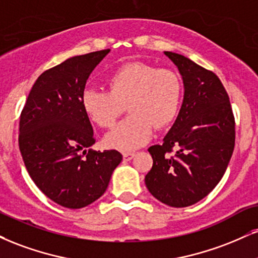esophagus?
<instances>
[{
	"label": "esophagus",
	"instance_id": "34e87169",
	"mask_svg": "<svg viewBox=\"0 0 258 258\" xmlns=\"http://www.w3.org/2000/svg\"><path fill=\"white\" fill-rule=\"evenodd\" d=\"M135 156H136L135 153H123L122 154V157H123V160H125V161L132 160Z\"/></svg>",
	"mask_w": 258,
	"mask_h": 258
}]
</instances>
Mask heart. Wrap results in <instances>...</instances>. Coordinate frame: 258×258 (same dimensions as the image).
<instances>
[{
  "instance_id": "1",
  "label": "heart",
  "mask_w": 258,
  "mask_h": 258,
  "mask_svg": "<svg viewBox=\"0 0 258 258\" xmlns=\"http://www.w3.org/2000/svg\"><path fill=\"white\" fill-rule=\"evenodd\" d=\"M107 90L88 88L82 94L84 113L96 125L109 128L128 107L131 115L105 137L110 148L128 151L144 145L154 128L174 121L182 101V82L174 71L147 62H130L107 79Z\"/></svg>"
}]
</instances>
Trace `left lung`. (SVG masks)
Wrapping results in <instances>:
<instances>
[{"instance_id":"left-lung-1","label":"left lung","mask_w":258,"mask_h":258,"mask_svg":"<svg viewBox=\"0 0 258 258\" xmlns=\"http://www.w3.org/2000/svg\"><path fill=\"white\" fill-rule=\"evenodd\" d=\"M164 54L182 76L184 102L162 144L149 148L154 163L145 184L160 202L184 208L203 200L225 174L234 149L235 120L215 73L182 55Z\"/></svg>"}]
</instances>
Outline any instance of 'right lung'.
<instances>
[{"mask_svg":"<svg viewBox=\"0 0 258 258\" xmlns=\"http://www.w3.org/2000/svg\"><path fill=\"white\" fill-rule=\"evenodd\" d=\"M109 51L79 55L46 70L33 84L20 114L19 149L31 179L46 197L71 209L98 200L122 160L116 150H86L96 139L82 94Z\"/></svg>","mask_w":258,"mask_h":258,"instance_id":"1","label":"right lung"}]
</instances>
